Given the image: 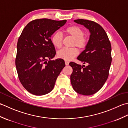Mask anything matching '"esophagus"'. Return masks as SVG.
Masks as SVG:
<instances>
[{
    "label": "esophagus",
    "mask_w": 128,
    "mask_h": 128,
    "mask_svg": "<svg viewBox=\"0 0 128 128\" xmlns=\"http://www.w3.org/2000/svg\"><path fill=\"white\" fill-rule=\"evenodd\" d=\"M65 64H66V66L68 65L69 64V62L67 61H65Z\"/></svg>",
    "instance_id": "34e87169"
}]
</instances>
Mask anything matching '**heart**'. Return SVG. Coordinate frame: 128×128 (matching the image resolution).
<instances>
[{
    "label": "heart",
    "instance_id": "1",
    "mask_svg": "<svg viewBox=\"0 0 128 128\" xmlns=\"http://www.w3.org/2000/svg\"><path fill=\"white\" fill-rule=\"evenodd\" d=\"M64 32L67 35L71 36L74 38V45L77 46L80 49L85 48L87 44V40L84 37V31L77 26H70L64 29ZM62 35L60 32H56L52 36L51 41L54 46L56 48H61L62 44ZM78 54V50L76 48H66L61 49L57 52L58 57L64 59L65 61L71 60Z\"/></svg>",
    "mask_w": 128,
    "mask_h": 128
}]
</instances>
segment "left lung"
<instances>
[{
    "instance_id": "1",
    "label": "left lung",
    "mask_w": 128,
    "mask_h": 128,
    "mask_svg": "<svg viewBox=\"0 0 128 128\" xmlns=\"http://www.w3.org/2000/svg\"><path fill=\"white\" fill-rule=\"evenodd\" d=\"M74 22L89 30L90 36L85 49L77 57L87 66L69 64L73 69L71 84L78 94L92 95L101 89L108 77L112 62L110 42L106 31L97 22L84 19Z\"/></svg>"
}]
</instances>
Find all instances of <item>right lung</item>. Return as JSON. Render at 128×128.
<instances>
[{"instance_id":"1","label":"right lung","mask_w":128,"mask_h":128,"mask_svg":"<svg viewBox=\"0 0 128 128\" xmlns=\"http://www.w3.org/2000/svg\"><path fill=\"white\" fill-rule=\"evenodd\" d=\"M66 22L48 19L32 20L24 28L18 39L15 59L18 77L23 87L34 95L50 92L65 66L63 59L51 60L56 51L50 38Z\"/></svg>"}]
</instances>
